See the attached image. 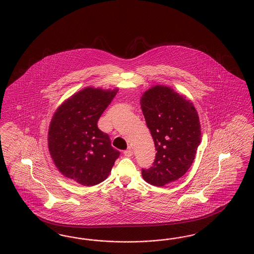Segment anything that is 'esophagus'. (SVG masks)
Returning a JSON list of instances; mask_svg holds the SVG:
<instances>
[{"mask_svg":"<svg viewBox=\"0 0 254 254\" xmlns=\"http://www.w3.org/2000/svg\"><path fill=\"white\" fill-rule=\"evenodd\" d=\"M133 151L132 149L129 147V148H127V150H125L124 151V155L125 156H127V157H130V156H132Z\"/></svg>","mask_w":254,"mask_h":254,"instance_id":"1","label":"esophagus"}]
</instances>
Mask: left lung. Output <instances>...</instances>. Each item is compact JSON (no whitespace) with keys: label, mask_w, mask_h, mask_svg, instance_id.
Wrapping results in <instances>:
<instances>
[{"label":"left lung","mask_w":254,"mask_h":254,"mask_svg":"<svg viewBox=\"0 0 254 254\" xmlns=\"http://www.w3.org/2000/svg\"><path fill=\"white\" fill-rule=\"evenodd\" d=\"M140 104L157 150L152 167L142 169V176L163 187L181 178L192 165L201 142L199 116L191 101L166 85L147 89Z\"/></svg>","instance_id":"1"}]
</instances>
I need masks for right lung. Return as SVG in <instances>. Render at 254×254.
<instances>
[{"label": "right lung", "mask_w": 254, "mask_h": 254, "mask_svg": "<svg viewBox=\"0 0 254 254\" xmlns=\"http://www.w3.org/2000/svg\"><path fill=\"white\" fill-rule=\"evenodd\" d=\"M118 88L85 87L55 111L48 134L49 153L61 173L85 187L105 181L120 152L97 123Z\"/></svg>", "instance_id": "obj_1"}]
</instances>
